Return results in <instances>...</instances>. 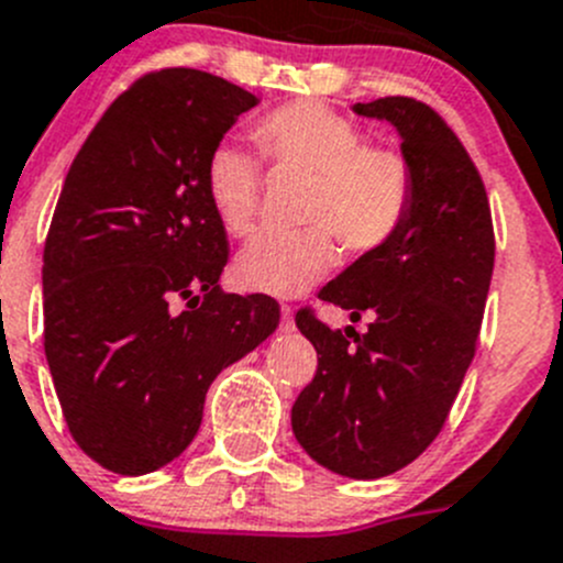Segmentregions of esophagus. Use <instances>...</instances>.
<instances>
[{"instance_id": "1", "label": "esophagus", "mask_w": 563, "mask_h": 563, "mask_svg": "<svg viewBox=\"0 0 563 563\" xmlns=\"http://www.w3.org/2000/svg\"><path fill=\"white\" fill-rule=\"evenodd\" d=\"M280 330L283 332H294V310L288 305L280 308Z\"/></svg>"}]
</instances>
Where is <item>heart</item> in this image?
I'll use <instances>...</instances> for the list:
<instances>
[{"label": "heart", "instance_id": "obj_1", "mask_svg": "<svg viewBox=\"0 0 563 563\" xmlns=\"http://www.w3.org/2000/svg\"><path fill=\"white\" fill-rule=\"evenodd\" d=\"M255 143L277 167L310 176L297 233H258L233 261L244 291L297 297L338 261V242L371 253L390 242L412 200V173L401 154L365 145L357 123L316 101L264 114ZM206 195L220 225L233 236L253 228L261 200V165L239 143H220L206 162Z\"/></svg>", "mask_w": 563, "mask_h": 563}]
</instances>
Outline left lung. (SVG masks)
<instances>
[{"mask_svg": "<svg viewBox=\"0 0 563 563\" xmlns=\"http://www.w3.org/2000/svg\"><path fill=\"white\" fill-rule=\"evenodd\" d=\"M352 112L396 129L412 200L390 242L319 291L352 321L371 316L368 332L297 313L319 368L291 429L321 467L371 482L418 460L443 429L476 354L495 236L482 176L434 109L390 96Z\"/></svg>", "mask_w": 563, "mask_h": 563, "instance_id": "obj_1", "label": "left lung"}]
</instances>
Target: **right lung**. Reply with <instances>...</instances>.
Listing matches in <instances>:
<instances>
[{
    "mask_svg": "<svg viewBox=\"0 0 563 563\" xmlns=\"http://www.w3.org/2000/svg\"><path fill=\"white\" fill-rule=\"evenodd\" d=\"M253 92L192 68L148 74L76 154L43 250V346L90 460L145 476L187 451L222 368L280 324L266 294H222L225 228L206 162Z\"/></svg>",
    "mask_w": 563,
    "mask_h": 563,
    "instance_id": "add662e5",
    "label": "right lung"
}]
</instances>
